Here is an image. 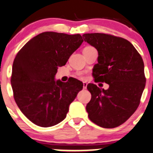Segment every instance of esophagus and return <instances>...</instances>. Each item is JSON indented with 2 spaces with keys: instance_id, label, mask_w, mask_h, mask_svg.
I'll return each instance as SVG.
<instances>
[{
  "instance_id": "esophagus-1",
  "label": "esophagus",
  "mask_w": 153,
  "mask_h": 153,
  "mask_svg": "<svg viewBox=\"0 0 153 153\" xmlns=\"http://www.w3.org/2000/svg\"><path fill=\"white\" fill-rule=\"evenodd\" d=\"M87 85H88V84L86 82H83V88H84V89H85L86 88H87Z\"/></svg>"
}]
</instances>
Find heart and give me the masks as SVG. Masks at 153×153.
<instances>
[{
    "mask_svg": "<svg viewBox=\"0 0 153 153\" xmlns=\"http://www.w3.org/2000/svg\"><path fill=\"white\" fill-rule=\"evenodd\" d=\"M93 48V47H91V46H87V47H85V48H84V49H83V50L89 49V48Z\"/></svg>",
    "mask_w": 153,
    "mask_h": 153,
    "instance_id": "heart-1",
    "label": "heart"
}]
</instances>
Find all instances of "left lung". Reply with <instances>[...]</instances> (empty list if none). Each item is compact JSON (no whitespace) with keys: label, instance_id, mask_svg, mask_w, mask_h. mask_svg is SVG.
<instances>
[{"label":"left lung","instance_id":"1","mask_svg":"<svg viewBox=\"0 0 153 153\" xmlns=\"http://www.w3.org/2000/svg\"><path fill=\"white\" fill-rule=\"evenodd\" d=\"M98 51L93 76L96 82L109 85L108 90L89 83L91 100L86 106L90 120L104 128L125 122L136 111L146 84L142 57L133 44L122 37L103 33L82 35Z\"/></svg>","mask_w":153,"mask_h":153}]
</instances>
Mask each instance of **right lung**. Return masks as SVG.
I'll use <instances>...</instances> for the list:
<instances>
[{"mask_svg": "<svg viewBox=\"0 0 153 153\" xmlns=\"http://www.w3.org/2000/svg\"><path fill=\"white\" fill-rule=\"evenodd\" d=\"M82 42L79 34L45 31L31 39L17 53L11 76L14 99L36 125L48 127L62 122L82 90V82L75 78L67 82L54 80L58 67L65 65Z\"/></svg>", "mask_w": 153, "mask_h": 153, "instance_id": "right-lung-1", "label": "right lung"}]
</instances>
